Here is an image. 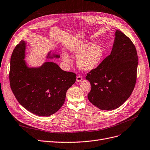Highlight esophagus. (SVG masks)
<instances>
[{
  "label": "esophagus",
  "instance_id": "esophagus-1",
  "mask_svg": "<svg viewBox=\"0 0 150 150\" xmlns=\"http://www.w3.org/2000/svg\"><path fill=\"white\" fill-rule=\"evenodd\" d=\"M82 80H83V78L81 77V76L78 75V76H76V82L79 83V82H81Z\"/></svg>",
  "mask_w": 150,
  "mask_h": 150
}]
</instances>
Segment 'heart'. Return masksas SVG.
<instances>
[{"mask_svg":"<svg viewBox=\"0 0 150 150\" xmlns=\"http://www.w3.org/2000/svg\"><path fill=\"white\" fill-rule=\"evenodd\" d=\"M70 52L76 58V64L81 70L89 71L95 68L103 57L104 52L98 44L84 42L70 49ZM62 58L64 62L70 63V59L66 53H62Z\"/></svg>","mask_w":150,"mask_h":150,"instance_id":"obj_1","label":"heart"}]
</instances>
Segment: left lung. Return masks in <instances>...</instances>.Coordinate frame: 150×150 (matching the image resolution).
Listing matches in <instances>:
<instances>
[{"instance_id": "left-lung-1", "label": "left lung", "mask_w": 150, "mask_h": 150, "mask_svg": "<svg viewBox=\"0 0 150 150\" xmlns=\"http://www.w3.org/2000/svg\"><path fill=\"white\" fill-rule=\"evenodd\" d=\"M137 65L135 45L127 36L116 30L111 54L86 76L91 84L89 101L101 110L120 107L134 89Z\"/></svg>"}]
</instances>
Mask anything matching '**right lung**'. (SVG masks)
Listing matches in <instances>:
<instances>
[{
  "label": "right lung",
  "mask_w": 150,
  "mask_h": 150,
  "mask_svg": "<svg viewBox=\"0 0 150 150\" xmlns=\"http://www.w3.org/2000/svg\"><path fill=\"white\" fill-rule=\"evenodd\" d=\"M26 43L21 41L10 60V87L19 103L38 116H50L64 103L66 92L76 81V74L62 70L53 62L39 67H28L24 60ZM47 58H59V54Z\"/></svg>",
  "instance_id": "1"
}]
</instances>
